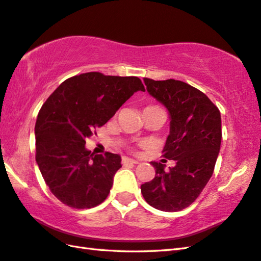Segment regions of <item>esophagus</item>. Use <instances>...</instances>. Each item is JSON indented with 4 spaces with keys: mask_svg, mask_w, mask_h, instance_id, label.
I'll return each mask as SVG.
<instances>
[{
    "mask_svg": "<svg viewBox=\"0 0 261 261\" xmlns=\"http://www.w3.org/2000/svg\"><path fill=\"white\" fill-rule=\"evenodd\" d=\"M122 163H123V164H139V162L138 161L131 160V158H127V157L122 158Z\"/></svg>",
    "mask_w": 261,
    "mask_h": 261,
    "instance_id": "1",
    "label": "esophagus"
}]
</instances>
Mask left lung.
Here are the masks:
<instances>
[{
	"label": "left lung",
	"instance_id": "8db88e82",
	"mask_svg": "<svg viewBox=\"0 0 261 261\" xmlns=\"http://www.w3.org/2000/svg\"><path fill=\"white\" fill-rule=\"evenodd\" d=\"M144 81L149 95L170 113L163 157L176 164L165 172L164 165L151 162L156 174L141 185V193L151 207L180 212L196 200L213 175L222 141L221 113L202 91L183 81Z\"/></svg>",
	"mask_w": 261,
	"mask_h": 261
}]
</instances>
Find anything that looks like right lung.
<instances>
[{
    "label": "right lung",
    "mask_w": 261,
    "mask_h": 261,
    "mask_svg": "<svg viewBox=\"0 0 261 261\" xmlns=\"http://www.w3.org/2000/svg\"><path fill=\"white\" fill-rule=\"evenodd\" d=\"M138 90L145 91L138 76L87 72L63 81L43 104L35 125L36 162L50 192L64 205L91 208L109 196L121 157L91 154L86 138Z\"/></svg>",
    "instance_id": "obj_1"
}]
</instances>
